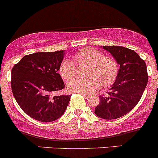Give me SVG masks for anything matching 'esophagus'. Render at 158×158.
Segmentation results:
<instances>
[{
	"label": "esophagus",
	"mask_w": 158,
	"mask_h": 158,
	"mask_svg": "<svg viewBox=\"0 0 158 158\" xmlns=\"http://www.w3.org/2000/svg\"><path fill=\"white\" fill-rule=\"evenodd\" d=\"M82 95H83V96H84V97H85V99H89V95L85 94V93H82Z\"/></svg>",
	"instance_id": "esophagus-1"
}]
</instances>
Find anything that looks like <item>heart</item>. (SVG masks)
Here are the masks:
<instances>
[{"instance_id":"heart-1","label":"heart","mask_w":158,"mask_h":158,"mask_svg":"<svg viewBox=\"0 0 158 158\" xmlns=\"http://www.w3.org/2000/svg\"><path fill=\"white\" fill-rule=\"evenodd\" d=\"M73 61L77 65L88 64L85 70L86 77H76L69 82L68 89L79 93H92L103 86L111 85L116 79L119 65L115 59L104 56L102 52L92 47H86L76 52ZM76 66L69 59L62 60L59 72L64 79L69 80L76 75Z\"/></svg>"}]
</instances>
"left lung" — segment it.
I'll return each instance as SVG.
<instances>
[{"label": "left lung", "instance_id": "1", "mask_svg": "<svg viewBox=\"0 0 158 158\" xmlns=\"http://www.w3.org/2000/svg\"><path fill=\"white\" fill-rule=\"evenodd\" d=\"M120 65L117 77L106 96H99L95 114L105 120L124 116L138 103L147 86L148 75L144 61L137 52L122 46H102Z\"/></svg>", "mask_w": 158, "mask_h": 158}]
</instances>
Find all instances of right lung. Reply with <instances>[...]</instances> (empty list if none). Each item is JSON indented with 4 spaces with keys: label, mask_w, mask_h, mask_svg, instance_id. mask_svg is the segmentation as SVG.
I'll list each match as a JSON object with an SVG mask.
<instances>
[{
    "label": "right lung",
    "mask_w": 158,
    "mask_h": 158,
    "mask_svg": "<svg viewBox=\"0 0 158 158\" xmlns=\"http://www.w3.org/2000/svg\"><path fill=\"white\" fill-rule=\"evenodd\" d=\"M65 51L24 56L11 70V89L21 110L35 120L52 122L63 115L71 95L51 96L65 88L58 73Z\"/></svg>",
    "instance_id": "obj_1"
}]
</instances>
